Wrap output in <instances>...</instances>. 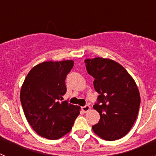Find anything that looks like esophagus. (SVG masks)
Returning a JSON list of instances; mask_svg holds the SVG:
<instances>
[{
	"label": "esophagus",
	"mask_w": 156,
	"mask_h": 156,
	"mask_svg": "<svg viewBox=\"0 0 156 156\" xmlns=\"http://www.w3.org/2000/svg\"><path fill=\"white\" fill-rule=\"evenodd\" d=\"M81 108H82V111L83 112H89L90 109H91V108H90V105L83 106V107Z\"/></svg>",
	"instance_id": "34e87169"
}]
</instances>
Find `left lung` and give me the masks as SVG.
<instances>
[{
  "mask_svg": "<svg viewBox=\"0 0 156 156\" xmlns=\"http://www.w3.org/2000/svg\"><path fill=\"white\" fill-rule=\"evenodd\" d=\"M84 62L99 93L98 104L93 108L100 120L92 126L93 131L106 140L121 138L137 119L140 103L137 84L124 67L114 60L97 57L86 58Z\"/></svg>",
  "mask_w": 156,
  "mask_h": 156,
  "instance_id": "left-lung-1",
  "label": "left lung"
}]
</instances>
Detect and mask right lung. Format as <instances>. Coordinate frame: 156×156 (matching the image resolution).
<instances>
[{
  "label": "right lung",
  "mask_w": 156,
  "mask_h": 156,
  "mask_svg": "<svg viewBox=\"0 0 156 156\" xmlns=\"http://www.w3.org/2000/svg\"><path fill=\"white\" fill-rule=\"evenodd\" d=\"M73 60L48 61L37 65L27 74L20 100L27 121L37 134L50 140L61 138L71 130L80 107L62 101L66 77Z\"/></svg>",
  "instance_id": "obj_1"
}]
</instances>
